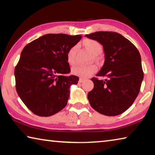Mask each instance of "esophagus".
<instances>
[{"label":"esophagus","mask_w":155,"mask_h":155,"mask_svg":"<svg viewBox=\"0 0 155 155\" xmlns=\"http://www.w3.org/2000/svg\"><path fill=\"white\" fill-rule=\"evenodd\" d=\"M84 81H85V80H84L83 78H79V81H78V83H83Z\"/></svg>","instance_id":"1"}]
</instances>
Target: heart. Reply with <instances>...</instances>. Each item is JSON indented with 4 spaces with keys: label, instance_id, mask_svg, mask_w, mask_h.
<instances>
[{
    "label": "heart",
    "instance_id": "1",
    "mask_svg": "<svg viewBox=\"0 0 155 155\" xmlns=\"http://www.w3.org/2000/svg\"><path fill=\"white\" fill-rule=\"evenodd\" d=\"M84 45L93 54H99L102 51V46L97 41L93 40H87L84 41ZM77 51V46H74L68 50L66 54L67 62L70 65L75 64V54ZM97 71V67L95 65H77L72 68V74L81 78H87L94 74Z\"/></svg>",
    "mask_w": 155,
    "mask_h": 155
}]
</instances>
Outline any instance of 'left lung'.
<instances>
[{
	"label": "left lung",
	"instance_id": "left-lung-1",
	"mask_svg": "<svg viewBox=\"0 0 155 155\" xmlns=\"http://www.w3.org/2000/svg\"><path fill=\"white\" fill-rule=\"evenodd\" d=\"M103 46L104 62L97 77L92 78L93 90L87 94L92 108L101 114L115 116L132 105L143 78L141 56L134 44L121 34L98 31L85 35Z\"/></svg>",
	"mask_w": 155,
	"mask_h": 155
}]
</instances>
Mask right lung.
<instances>
[{
	"label": "right lung",
	"instance_id": "add662e5",
	"mask_svg": "<svg viewBox=\"0 0 155 155\" xmlns=\"http://www.w3.org/2000/svg\"><path fill=\"white\" fill-rule=\"evenodd\" d=\"M81 38L46 34L23 48L15 68V89L34 114L51 116L66 106L70 85L78 81L77 76H65L70 72L66 54Z\"/></svg>",
	"mask_w": 155,
	"mask_h": 155
}]
</instances>
